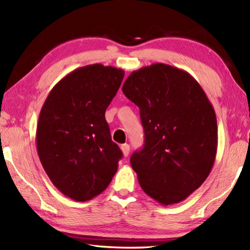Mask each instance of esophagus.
Masks as SVG:
<instances>
[{
	"label": "esophagus",
	"instance_id": "1",
	"mask_svg": "<svg viewBox=\"0 0 250 250\" xmlns=\"http://www.w3.org/2000/svg\"><path fill=\"white\" fill-rule=\"evenodd\" d=\"M120 148H121V150H122V153H124V156L125 157H128L129 152H130V146H129V144L121 145Z\"/></svg>",
	"mask_w": 250,
	"mask_h": 250
}]
</instances>
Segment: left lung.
Returning a JSON list of instances; mask_svg holds the SVG:
<instances>
[{
  "instance_id": "obj_1",
  "label": "left lung",
  "mask_w": 250,
  "mask_h": 250,
  "mask_svg": "<svg viewBox=\"0 0 250 250\" xmlns=\"http://www.w3.org/2000/svg\"><path fill=\"white\" fill-rule=\"evenodd\" d=\"M122 92L139 106L145 144L131 156L144 192L162 205L187 199L214 166L216 114L186 71L155 63L131 73Z\"/></svg>"
}]
</instances>
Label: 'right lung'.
<instances>
[{
    "instance_id": "right-lung-1",
    "label": "right lung",
    "mask_w": 250,
    "mask_h": 250,
    "mask_svg": "<svg viewBox=\"0 0 250 250\" xmlns=\"http://www.w3.org/2000/svg\"><path fill=\"white\" fill-rule=\"evenodd\" d=\"M125 71L91 64L76 68L51 89L41 109L36 148L45 172L67 198L86 202L102 193L122 152L111 141L105 111Z\"/></svg>"
}]
</instances>
